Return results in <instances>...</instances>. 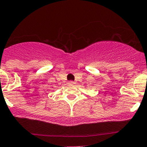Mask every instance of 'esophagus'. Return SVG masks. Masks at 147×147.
Instances as JSON below:
<instances>
[{
  "instance_id": "obj_1",
  "label": "esophagus",
  "mask_w": 147,
  "mask_h": 147,
  "mask_svg": "<svg viewBox=\"0 0 147 147\" xmlns=\"http://www.w3.org/2000/svg\"><path fill=\"white\" fill-rule=\"evenodd\" d=\"M68 84L69 85H73V84H75V82H73V81H69V82H68Z\"/></svg>"
}]
</instances>
